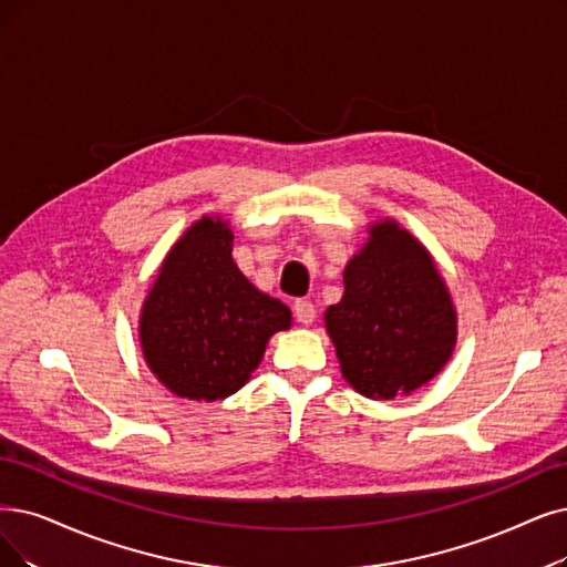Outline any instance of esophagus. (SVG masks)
<instances>
[{
	"mask_svg": "<svg viewBox=\"0 0 567 567\" xmlns=\"http://www.w3.org/2000/svg\"><path fill=\"white\" fill-rule=\"evenodd\" d=\"M292 311H296V319L302 326H311L316 319V307L309 300H298L296 305H292Z\"/></svg>",
	"mask_w": 567,
	"mask_h": 567,
	"instance_id": "esophagus-1",
	"label": "esophagus"
}]
</instances>
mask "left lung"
<instances>
[{
  "label": "left lung",
  "instance_id": "left-lung-1",
  "mask_svg": "<svg viewBox=\"0 0 567 567\" xmlns=\"http://www.w3.org/2000/svg\"><path fill=\"white\" fill-rule=\"evenodd\" d=\"M323 321L342 377L370 400L419 391L458 339L456 307L433 256L393 218L370 225L344 267V296Z\"/></svg>",
  "mask_w": 567,
  "mask_h": 567
}]
</instances>
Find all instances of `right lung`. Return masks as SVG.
Returning <instances> with one entry per match:
<instances>
[{"label": "right lung", "instance_id": "right-lung-1", "mask_svg": "<svg viewBox=\"0 0 567 567\" xmlns=\"http://www.w3.org/2000/svg\"><path fill=\"white\" fill-rule=\"evenodd\" d=\"M233 239L223 216L195 220L172 244L142 305L146 365L184 400L237 393L260 365L269 337L292 326L290 309L241 275Z\"/></svg>", "mask_w": 567, "mask_h": 567}]
</instances>
